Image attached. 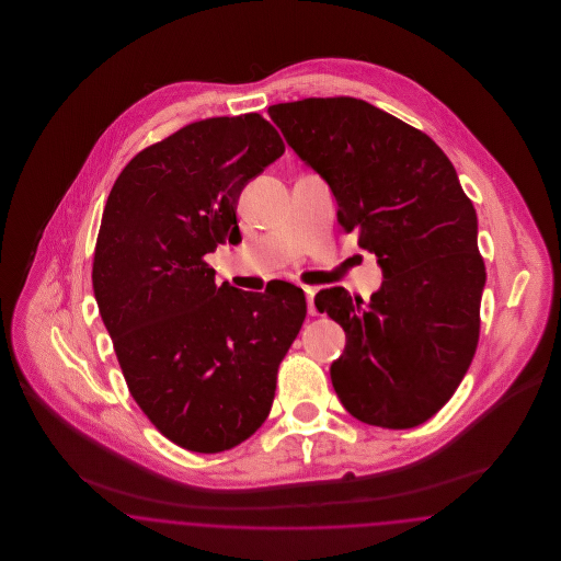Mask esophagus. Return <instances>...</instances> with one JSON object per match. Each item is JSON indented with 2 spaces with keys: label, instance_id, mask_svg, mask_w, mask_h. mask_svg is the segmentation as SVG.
<instances>
[{
  "label": "esophagus",
  "instance_id": "34e87169",
  "mask_svg": "<svg viewBox=\"0 0 561 561\" xmlns=\"http://www.w3.org/2000/svg\"><path fill=\"white\" fill-rule=\"evenodd\" d=\"M302 290L307 294V309H309V316H318V309H316V302H313L318 288H313V286H305Z\"/></svg>",
  "mask_w": 561,
  "mask_h": 561
}]
</instances>
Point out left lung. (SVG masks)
Masks as SVG:
<instances>
[{
  "label": "left lung",
  "mask_w": 561,
  "mask_h": 561,
  "mask_svg": "<svg viewBox=\"0 0 561 561\" xmlns=\"http://www.w3.org/2000/svg\"><path fill=\"white\" fill-rule=\"evenodd\" d=\"M296 156L330 185L345 231L382 268L370 305L345 288L316 296L347 334L330 378L348 414L410 428L437 414L480 341L485 267L478 214L453 161L398 117L353 96L268 107Z\"/></svg>",
  "instance_id": "8db88e82"
}]
</instances>
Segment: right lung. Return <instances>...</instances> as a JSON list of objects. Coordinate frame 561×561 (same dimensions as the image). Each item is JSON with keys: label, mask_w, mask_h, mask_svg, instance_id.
Instances as JSON below:
<instances>
[{"label": "right lung", "mask_w": 561, "mask_h": 561, "mask_svg": "<svg viewBox=\"0 0 561 561\" xmlns=\"http://www.w3.org/2000/svg\"><path fill=\"white\" fill-rule=\"evenodd\" d=\"M286 151L259 113L210 117L142 149L108 193L92 286L134 401L191 453L231 450L265 423L305 293L216 286L204 256L238 243L241 188Z\"/></svg>", "instance_id": "1"}]
</instances>
